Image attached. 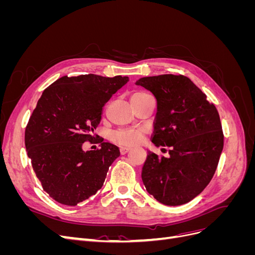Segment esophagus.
Instances as JSON below:
<instances>
[{"mask_svg":"<svg viewBox=\"0 0 255 255\" xmlns=\"http://www.w3.org/2000/svg\"><path fill=\"white\" fill-rule=\"evenodd\" d=\"M128 151H130V146H120V152L121 154H126Z\"/></svg>","mask_w":255,"mask_h":255,"instance_id":"esophagus-1","label":"esophagus"}]
</instances>
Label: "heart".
Masks as SVG:
<instances>
[{
	"instance_id": "obj_1",
	"label": "heart",
	"mask_w": 255,
	"mask_h": 255,
	"mask_svg": "<svg viewBox=\"0 0 255 255\" xmlns=\"http://www.w3.org/2000/svg\"><path fill=\"white\" fill-rule=\"evenodd\" d=\"M146 95L148 94H145V92H142V91L134 92L132 97H130V101L132 102L137 101V100L143 98ZM143 134H144L143 129H140V128L119 129L112 135V139L120 144H136L141 141Z\"/></svg>"
}]
</instances>
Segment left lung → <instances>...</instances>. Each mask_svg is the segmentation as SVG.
<instances>
[{"label":"left lung","instance_id":"obj_1","mask_svg":"<svg viewBox=\"0 0 255 255\" xmlns=\"http://www.w3.org/2000/svg\"><path fill=\"white\" fill-rule=\"evenodd\" d=\"M157 101L152 142L169 156L148 152L141 177L150 195L165 205L191 201L211 182L223 149L217 109L187 76L161 74L136 82Z\"/></svg>","mask_w":255,"mask_h":255}]
</instances>
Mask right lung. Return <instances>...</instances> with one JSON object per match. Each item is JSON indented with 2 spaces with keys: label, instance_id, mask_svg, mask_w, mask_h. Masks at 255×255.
Returning <instances> with one entry per match:
<instances>
[{
  "label": "right lung",
  "instance_id": "1",
  "mask_svg": "<svg viewBox=\"0 0 255 255\" xmlns=\"http://www.w3.org/2000/svg\"><path fill=\"white\" fill-rule=\"evenodd\" d=\"M128 82V76L97 74L63 76L38 100L25 128V148L43 190L58 203L74 206L101 189L117 145L84 151L85 141L96 140L94 130L112 96Z\"/></svg>",
  "mask_w": 255,
  "mask_h": 255
}]
</instances>
